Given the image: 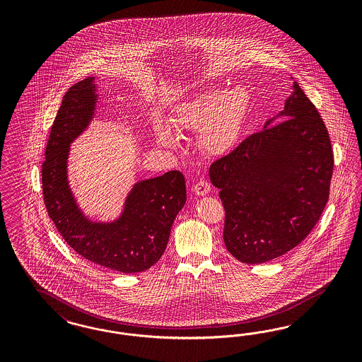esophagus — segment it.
I'll list each match as a JSON object with an SVG mask.
<instances>
[{"mask_svg":"<svg viewBox=\"0 0 362 362\" xmlns=\"http://www.w3.org/2000/svg\"><path fill=\"white\" fill-rule=\"evenodd\" d=\"M192 189H194V192H195L197 195H199V197H204V195L209 194L211 186H209V182L200 180V182H197Z\"/></svg>","mask_w":362,"mask_h":362,"instance_id":"esophagus-1","label":"esophagus"}]
</instances>
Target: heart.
Segmentation results:
<instances>
[{"label":"heart","instance_id":"heart-1","mask_svg":"<svg viewBox=\"0 0 362 362\" xmlns=\"http://www.w3.org/2000/svg\"><path fill=\"white\" fill-rule=\"evenodd\" d=\"M248 107L250 93L243 86L209 90L176 105L173 123L177 132H202V147L207 153L226 155L240 138ZM153 130L158 142L177 148V136L165 122H155Z\"/></svg>","mask_w":362,"mask_h":362}]
</instances>
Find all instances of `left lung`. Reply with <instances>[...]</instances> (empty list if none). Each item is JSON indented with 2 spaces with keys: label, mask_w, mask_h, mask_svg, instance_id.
<instances>
[{
  "label": "left lung",
  "mask_w": 362,
  "mask_h": 362,
  "mask_svg": "<svg viewBox=\"0 0 362 362\" xmlns=\"http://www.w3.org/2000/svg\"><path fill=\"white\" fill-rule=\"evenodd\" d=\"M292 88L284 110L263 132L209 167L226 209L224 244L241 263H265L295 248L328 203L333 173L328 130L297 82Z\"/></svg>",
  "instance_id": "1"
}]
</instances>
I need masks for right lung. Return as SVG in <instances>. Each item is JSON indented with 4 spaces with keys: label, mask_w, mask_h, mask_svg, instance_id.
Here are the masks:
<instances>
[{
    "label": "right lung",
    "mask_w": 362,
    "mask_h": 362,
    "mask_svg": "<svg viewBox=\"0 0 362 362\" xmlns=\"http://www.w3.org/2000/svg\"><path fill=\"white\" fill-rule=\"evenodd\" d=\"M97 102L95 77L77 82L64 95L45 151V206L78 255L122 274L143 272L165 252L173 223L186 203V180L179 171L141 180L132 186L117 219H88L69 186L67 159L70 144L93 121Z\"/></svg>",
    "instance_id": "right-lung-1"
}]
</instances>
